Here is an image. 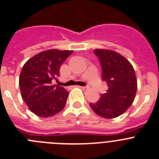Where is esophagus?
<instances>
[{
  "label": "esophagus",
  "mask_w": 159,
  "mask_h": 159,
  "mask_svg": "<svg viewBox=\"0 0 159 159\" xmlns=\"http://www.w3.org/2000/svg\"><path fill=\"white\" fill-rule=\"evenodd\" d=\"M81 88H82L83 90H84V91H86V90L89 89V86H84V87H81Z\"/></svg>",
  "instance_id": "34e87169"
}]
</instances>
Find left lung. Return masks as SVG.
I'll return each mask as SVG.
<instances>
[{"label": "left lung", "instance_id": "8db88e82", "mask_svg": "<svg viewBox=\"0 0 159 159\" xmlns=\"http://www.w3.org/2000/svg\"><path fill=\"white\" fill-rule=\"evenodd\" d=\"M102 67V80L108 89L99 101L90 103L95 114L105 119L121 116L133 103L137 92L134 67L127 59L108 49H95Z\"/></svg>", "mask_w": 159, "mask_h": 159}]
</instances>
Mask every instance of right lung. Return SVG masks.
Segmentation results:
<instances>
[{"mask_svg":"<svg viewBox=\"0 0 159 159\" xmlns=\"http://www.w3.org/2000/svg\"><path fill=\"white\" fill-rule=\"evenodd\" d=\"M73 52L49 49L35 55L24 64L19 78L21 96L29 110L40 116L50 117L64 109L68 92L53 85L60 75V67Z\"/></svg>","mask_w":159,"mask_h":159,"instance_id":"add662e5","label":"right lung"}]
</instances>
